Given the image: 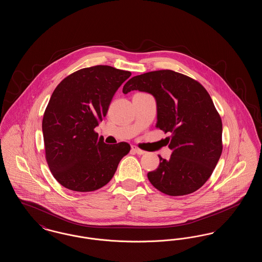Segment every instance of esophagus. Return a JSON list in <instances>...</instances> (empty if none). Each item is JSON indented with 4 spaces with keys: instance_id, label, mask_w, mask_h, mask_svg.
<instances>
[{
    "instance_id": "esophagus-1",
    "label": "esophagus",
    "mask_w": 262,
    "mask_h": 262,
    "mask_svg": "<svg viewBox=\"0 0 262 262\" xmlns=\"http://www.w3.org/2000/svg\"><path fill=\"white\" fill-rule=\"evenodd\" d=\"M132 151H133V152H135V153H137L138 155H143V154H145V151L139 149L138 147L135 146V145H133V146H132Z\"/></svg>"
}]
</instances>
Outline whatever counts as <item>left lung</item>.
Listing matches in <instances>:
<instances>
[{
	"label": "left lung",
	"mask_w": 262,
	"mask_h": 262,
	"mask_svg": "<svg viewBox=\"0 0 262 262\" xmlns=\"http://www.w3.org/2000/svg\"><path fill=\"white\" fill-rule=\"evenodd\" d=\"M132 90L155 98L156 126L171 134L172 155L169 160L159 156L158 168L147 174L150 183L172 196L198 190L210 178L222 153V121L210 95L200 82L170 70L132 77L123 93Z\"/></svg>",
	"instance_id": "8db88e82"
}]
</instances>
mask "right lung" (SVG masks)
<instances>
[{"label":"right lung","mask_w":262,"mask_h":262,"mask_svg":"<svg viewBox=\"0 0 262 262\" xmlns=\"http://www.w3.org/2000/svg\"><path fill=\"white\" fill-rule=\"evenodd\" d=\"M130 72L95 66L67 76L54 90L42 121L46 160L54 178L74 191L107 185L130 146L106 144L94 128Z\"/></svg>","instance_id":"1"}]
</instances>
